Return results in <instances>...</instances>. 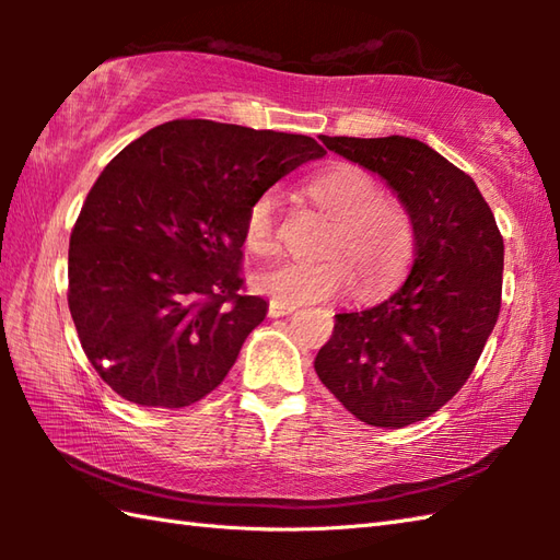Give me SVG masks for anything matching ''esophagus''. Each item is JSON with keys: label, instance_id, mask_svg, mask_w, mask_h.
Instances as JSON below:
<instances>
[{"label": "esophagus", "instance_id": "34e87169", "mask_svg": "<svg viewBox=\"0 0 560 560\" xmlns=\"http://www.w3.org/2000/svg\"><path fill=\"white\" fill-rule=\"evenodd\" d=\"M295 311L293 305H283V303H269V317H283V315H291Z\"/></svg>", "mask_w": 560, "mask_h": 560}]
</instances>
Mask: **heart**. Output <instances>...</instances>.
<instances>
[{"label":"heart","mask_w":560,"mask_h":560,"mask_svg":"<svg viewBox=\"0 0 560 560\" xmlns=\"http://www.w3.org/2000/svg\"><path fill=\"white\" fill-rule=\"evenodd\" d=\"M305 192L335 219L323 245L327 257L277 261L255 271L249 283L257 293L283 305L329 301L351 291L350 260L365 289L383 287L407 265L413 247L411 219L395 199L380 195L371 173L359 165L337 163L311 177ZM277 195L265 192L245 213V245L255 255H271L277 249ZM341 254L350 260H343Z\"/></svg>","instance_id":"1"}]
</instances>
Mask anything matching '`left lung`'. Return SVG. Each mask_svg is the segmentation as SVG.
Listing matches in <instances>:
<instances>
[{
	"mask_svg": "<svg viewBox=\"0 0 560 560\" xmlns=\"http://www.w3.org/2000/svg\"><path fill=\"white\" fill-rule=\"evenodd\" d=\"M383 177L407 209L413 265L373 307L335 315L317 377L355 419L404 428L467 383L501 313L503 237L477 183L409 137H319Z\"/></svg>",
	"mask_w": 560,
	"mask_h": 560,
	"instance_id": "8db88e82",
	"label": "left lung"
}]
</instances>
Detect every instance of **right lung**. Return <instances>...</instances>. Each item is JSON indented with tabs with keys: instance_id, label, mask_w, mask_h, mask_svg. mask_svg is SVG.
<instances>
[{
	"instance_id": "add662e5",
	"label": "right lung",
	"mask_w": 560,
	"mask_h": 560,
	"mask_svg": "<svg viewBox=\"0 0 560 560\" xmlns=\"http://www.w3.org/2000/svg\"><path fill=\"white\" fill-rule=\"evenodd\" d=\"M313 137L211 120L149 129L105 165L69 237V313L117 395L183 409L229 375L267 315L245 295L249 205L299 165Z\"/></svg>"
}]
</instances>
